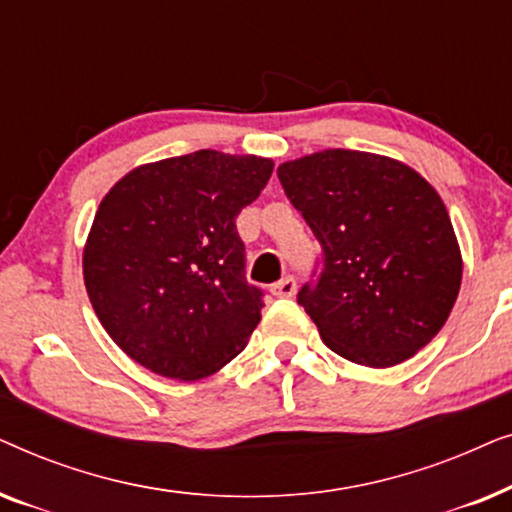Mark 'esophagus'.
I'll return each mask as SVG.
<instances>
[{"label":"esophagus","instance_id":"1","mask_svg":"<svg viewBox=\"0 0 512 512\" xmlns=\"http://www.w3.org/2000/svg\"><path fill=\"white\" fill-rule=\"evenodd\" d=\"M270 291H272V296H277V298H291L293 293H296V279L293 277L279 279L277 284L270 286Z\"/></svg>","mask_w":512,"mask_h":512}]
</instances>
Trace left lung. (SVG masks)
I'll list each match as a JSON object with an SVG mask.
<instances>
[{"mask_svg": "<svg viewBox=\"0 0 512 512\" xmlns=\"http://www.w3.org/2000/svg\"><path fill=\"white\" fill-rule=\"evenodd\" d=\"M324 251L298 303L342 359L391 368L436 338L459 296L461 249L436 188L401 160L326 149L277 167Z\"/></svg>", "mask_w": 512, "mask_h": 512, "instance_id": "left-lung-1", "label": "left lung"}]
</instances>
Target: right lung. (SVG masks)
I'll list each match as a JSON object with an SVG mask.
<instances>
[{"mask_svg":"<svg viewBox=\"0 0 512 512\" xmlns=\"http://www.w3.org/2000/svg\"><path fill=\"white\" fill-rule=\"evenodd\" d=\"M272 167V158L202 149L139 165L104 195L83 282L104 331L139 366L193 382L247 347L263 293L244 282L235 219Z\"/></svg>","mask_w":512,"mask_h":512,"instance_id":"add662e5","label":"right lung"}]
</instances>
